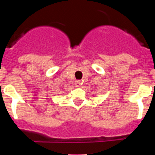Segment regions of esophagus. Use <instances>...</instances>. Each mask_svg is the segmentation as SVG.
Masks as SVG:
<instances>
[{"mask_svg": "<svg viewBox=\"0 0 155 155\" xmlns=\"http://www.w3.org/2000/svg\"><path fill=\"white\" fill-rule=\"evenodd\" d=\"M74 84H75V86H76V87H80L81 86V81H79V80H77V81H75V82H74Z\"/></svg>", "mask_w": 155, "mask_h": 155, "instance_id": "esophagus-1", "label": "esophagus"}]
</instances>
